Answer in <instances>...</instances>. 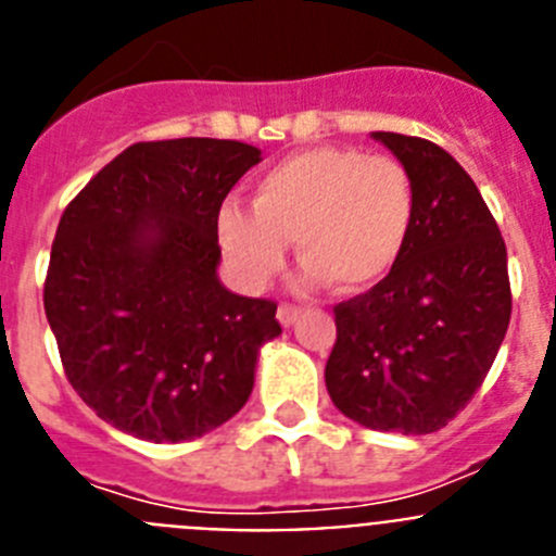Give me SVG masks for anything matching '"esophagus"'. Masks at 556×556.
Masks as SVG:
<instances>
[{
	"mask_svg": "<svg viewBox=\"0 0 556 556\" xmlns=\"http://www.w3.org/2000/svg\"><path fill=\"white\" fill-rule=\"evenodd\" d=\"M298 317H301V306H292V303H281V306H278V323H281L283 328L294 326Z\"/></svg>",
	"mask_w": 556,
	"mask_h": 556,
	"instance_id": "1",
	"label": "esophagus"
}]
</instances>
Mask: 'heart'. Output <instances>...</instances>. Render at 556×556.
I'll use <instances>...</instances> for the list:
<instances>
[{
    "mask_svg": "<svg viewBox=\"0 0 556 556\" xmlns=\"http://www.w3.org/2000/svg\"><path fill=\"white\" fill-rule=\"evenodd\" d=\"M415 223V186L401 161L353 147H314L262 172L253 205L225 200L219 244L248 287L262 289L287 262L289 239L308 283L362 292L392 273Z\"/></svg>",
    "mask_w": 556,
    "mask_h": 556,
    "instance_id": "1",
    "label": "heart"
}]
</instances>
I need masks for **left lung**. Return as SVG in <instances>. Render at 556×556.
<instances>
[{
    "mask_svg": "<svg viewBox=\"0 0 556 556\" xmlns=\"http://www.w3.org/2000/svg\"><path fill=\"white\" fill-rule=\"evenodd\" d=\"M409 172L415 223L384 281L333 306V406L372 431L431 434L490 372L513 314L507 244L470 175L434 141L372 132Z\"/></svg>",
    "mask_w": 556,
    "mask_h": 556,
    "instance_id": "obj_1",
    "label": "left lung"
}]
</instances>
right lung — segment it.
Listing matches in <instances>:
<instances>
[{
	"label": "right lung",
	"mask_w": 556,
	"mask_h": 556,
	"mask_svg": "<svg viewBox=\"0 0 556 556\" xmlns=\"http://www.w3.org/2000/svg\"><path fill=\"white\" fill-rule=\"evenodd\" d=\"M262 150L228 139L139 141L63 211L43 312L68 384L150 443L208 434L248 404L275 303L219 283L217 214Z\"/></svg>",
	"instance_id": "1"
}]
</instances>
